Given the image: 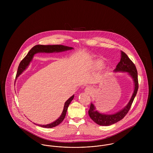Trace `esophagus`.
Returning <instances> with one entry per match:
<instances>
[{
  "label": "esophagus",
  "mask_w": 153,
  "mask_h": 153,
  "mask_svg": "<svg viewBox=\"0 0 153 153\" xmlns=\"http://www.w3.org/2000/svg\"><path fill=\"white\" fill-rule=\"evenodd\" d=\"M85 91L86 92H87L88 94H90L92 91V88L89 86H88L87 87L85 88Z\"/></svg>",
  "instance_id": "34e87169"
}]
</instances>
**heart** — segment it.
I'll list each match as a JSON object with an SVG mask.
<instances>
[{
	"instance_id": "obj_1",
	"label": "heart",
	"mask_w": 153,
	"mask_h": 153,
	"mask_svg": "<svg viewBox=\"0 0 153 153\" xmlns=\"http://www.w3.org/2000/svg\"><path fill=\"white\" fill-rule=\"evenodd\" d=\"M103 65V62L101 61H96L95 62V64H94V65L95 67L97 68H101L102 66Z\"/></svg>"
}]
</instances>
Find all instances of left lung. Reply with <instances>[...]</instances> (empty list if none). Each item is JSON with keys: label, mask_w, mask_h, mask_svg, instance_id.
Returning <instances> with one entry per match:
<instances>
[{"label": "left lung", "mask_w": 153, "mask_h": 153, "mask_svg": "<svg viewBox=\"0 0 153 153\" xmlns=\"http://www.w3.org/2000/svg\"><path fill=\"white\" fill-rule=\"evenodd\" d=\"M115 72H128L133 79L134 82V91L131 97V100L125 108L114 114H101L95 110V107L93 104H91L88 111V114L90 118L97 124L102 126H109L121 120L128 113L131 108V105L137 93L138 89V74L135 65L128 58L126 53L121 51V58L120 62L117 64L116 68L114 70Z\"/></svg>", "instance_id": "1"}]
</instances>
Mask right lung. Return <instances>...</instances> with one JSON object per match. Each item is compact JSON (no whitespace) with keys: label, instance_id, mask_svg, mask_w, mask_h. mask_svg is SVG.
Here are the masks:
<instances>
[{"label":"right lung","instance_id":"right-lung-1","mask_svg":"<svg viewBox=\"0 0 153 153\" xmlns=\"http://www.w3.org/2000/svg\"><path fill=\"white\" fill-rule=\"evenodd\" d=\"M72 49H74V48L72 47H69V46H64V45H35L29 51V52L27 53L26 56L21 61L19 65L18 66V71H17L16 78H18L23 72V71H25L26 69V68L27 67V66L29 65L30 61H32V59L35 53H38V52H45V53L59 52H63V51H65L68 50H71ZM74 97V95H73L71 97H70L66 101L61 115L55 121H54L51 124H47V125H39V124H36V125L41 126L44 128H53L54 127L58 126L64 120L68 106H69V104L71 103V102L72 101Z\"/></svg>","mask_w":153,"mask_h":153}]
</instances>
